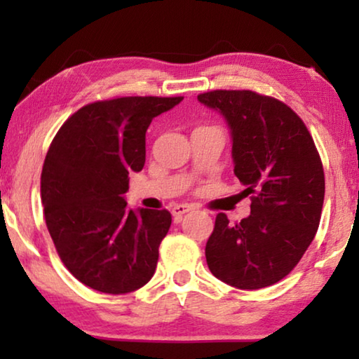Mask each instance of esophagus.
Returning a JSON list of instances; mask_svg holds the SVG:
<instances>
[{
	"label": "esophagus",
	"mask_w": 359,
	"mask_h": 359,
	"mask_svg": "<svg viewBox=\"0 0 359 359\" xmlns=\"http://www.w3.org/2000/svg\"><path fill=\"white\" fill-rule=\"evenodd\" d=\"M189 210H193V208L188 204H176V205H173V209H171V214H173V217L176 220H180L181 215L189 212Z\"/></svg>",
	"instance_id": "esophagus-1"
}]
</instances>
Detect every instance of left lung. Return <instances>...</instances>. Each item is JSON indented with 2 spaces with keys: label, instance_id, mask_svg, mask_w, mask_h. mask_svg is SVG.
<instances>
[{
  "label": "left lung",
  "instance_id": "8db88e82",
  "mask_svg": "<svg viewBox=\"0 0 359 359\" xmlns=\"http://www.w3.org/2000/svg\"><path fill=\"white\" fill-rule=\"evenodd\" d=\"M198 100L225 117L233 173L252 194L237 224L217 214L205 243L210 273L238 289L281 281L301 262L320 224L325 176L301 117L276 97L250 90H214Z\"/></svg>",
  "mask_w": 359,
  "mask_h": 359
}]
</instances>
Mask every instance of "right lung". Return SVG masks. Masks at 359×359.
Returning <instances> with one entry per match:
<instances>
[{
	"mask_svg": "<svg viewBox=\"0 0 359 359\" xmlns=\"http://www.w3.org/2000/svg\"><path fill=\"white\" fill-rule=\"evenodd\" d=\"M183 96L90 102L48 147L41 199L48 233L68 271L106 294L132 292L154 276L171 225L166 209H127L129 173L145 165V132Z\"/></svg>",
	"mask_w": 359,
	"mask_h": 359,
	"instance_id": "obj_1",
	"label": "right lung"
}]
</instances>
